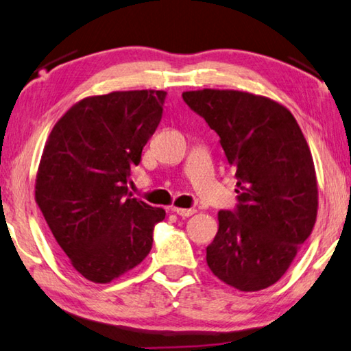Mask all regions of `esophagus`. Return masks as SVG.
Masks as SVG:
<instances>
[{
    "instance_id": "obj_1",
    "label": "esophagus",
    "mask_w": 351,
    "mask_h": 351,
    "mask_svg": "<svg viewBox=\"0 0 351 351\" xmlns=\"http://www.w3.org/2000/svg\"><path fill=\"white\" fill-rule=\"evenodd\" d=\"M171 212H175L176 215L182 216V218H189V216L195 215L196 210L195 208H178V207H173V208H171Z\"/></svg>"
}]
</instances>
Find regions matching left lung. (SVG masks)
Wrapping results in <instances>:
<instances>
[{"label":"left lung","mask_w":351,"mask_h":351,"mask_svg":"<svg viewBox=\"0 0 351 351\" xmlns=\"http://www.w3.org/2000/svg\"><path fill=\"white\" fill-rule=\"evenodd\" d=\"M182 99L218 133L238 180L237 207L218 213L207 265L241 291L267 289L313 230L317 184L308 144L295 117L265 97L204 88Z\"/></svg>","instance_id":"8db88e82"}]
</instances>
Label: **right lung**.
Returning <instances> with one entry per match:
<instances>
[{
	"label": "right lung",
	"mask_w": 351,
	"mask_h": 351,
	"mask_svg": "<svg viewBox=\"0 0 351 351\" xmlns=\"http://www.w3.org/2000/svg\"><path fill=\"white\" fill-rule=\"evenodd\" d=\"M162 90L112 92L76 103L44 147L35 199L73 269L107 284L147 256L165 218L127 190L162 117Z\"/></svg>",
	"instance_id": "obj_1"
}]
</instances>
